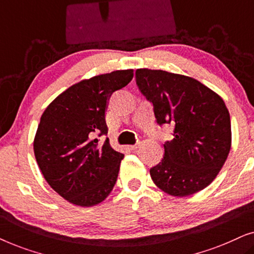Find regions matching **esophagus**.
<instances>
[{
  "mask_svg": "<svg viewBox=\"0 0 254 254\" xmlns=\"http://www.w3.org/2000/svg\"><path fill=\"white\" fill-rule=\"evenodd\" d=\"M138 145H140V142H137V143L130 145V149H131V150H135V149L138 148Z\"/></svg>",
  "mask_w": 254,
  "mask_h": 254,
  "instance_id": "obj_1",
  "label": "esophagus"
}]
</instances>
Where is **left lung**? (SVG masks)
I'll list each match as a JSON object with an SVG mask.
<instances>
[{
    "mask_svg": "<svg viewBox=\"0 0 254 254\" xmlns=\"http://www.w3.org/2000/svg\"><path fill=\"white\" fill-rule=\"evenodd\" d=\"M135 77L154 106L157 124L173 127L162 161L150 169L152 182L173 196L203 190L220 172L231 147L230 114L223 99L189 76L137 69Z\"/></svg>",
    "mask_w": 254,
    "mask_h": 254,
    "instance_id": "8db88e82",
    "label": "left lung"
}]
</instances>
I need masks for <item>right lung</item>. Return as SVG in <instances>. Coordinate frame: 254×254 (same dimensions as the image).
I'll return each mask as SVG.
<instances>
[{"mask_svg":"<svg viewBox=\"0 0 254 254\" xmlns=\"http://www.w3.org/2000/svg\"><path fill=\"white\" fill-rule=\"evenodd\" d=\"M117 70L71 85L58 96L40 118L33 142L34 156L44 178L69 202L90 207L113 190L124 155L111 147L106 110L110 97L133 78Z\"/></svg>","mask_w":254,"mask_h":254,"instance_id":"1","label":"right lung"}]
</instances>
